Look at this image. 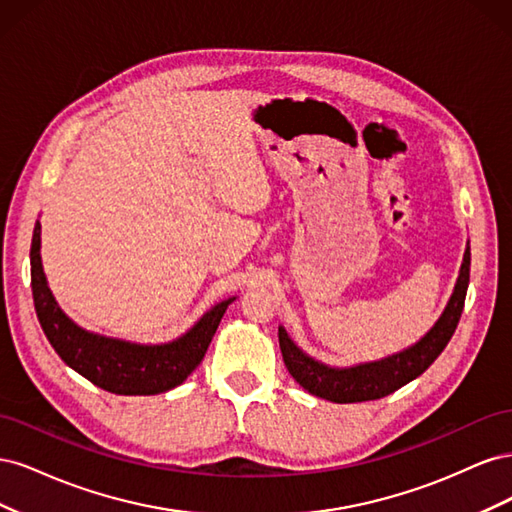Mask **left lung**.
Instances as JSON below:
<instances>
[{
    "mask_svg": "<svg viewBox=\"0 0 512 512\" xmlns=\"http://www.w3.org/2000/svg\"><path fill=\"white\" fill-rule=\"evenodd\" d=\"M470 284V245L463 254L455 290L448 299L444 312L436 324L418 339L416 344L384 356L380 361L359 363L352 367H331L305 354L292 342L284 327H280V350L290 376L297 380L307 393L329 399L333 404H356L395 393L401 386L418 378L438 359L440 352L451 342L457 322L463 312V301Z\"/></svg>",
    "mask_w": 512,
    "mask_h": 512,
    "instance_id": "1",
    "label": "left lung"
}]
</instances>
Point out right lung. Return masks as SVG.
Here are the masks:
<instances>
[{
	"mask_svg": "<svg viewBox=\"0 0 512 512\" xmlns=\"http://www.w3.org/2000/svg\"><path fill=\"white\" fill-rule=\"evenodd\" d=\"M36 222L32 237V292L40 327L68 367L115 395H158L175 389L203 361L226 307L237 297L213 305L192 329L166 344H136L79 327L55 301L46 282Z\"/></svg>",
	"mask_w": 512,
	"mask_h": 512,
	"instance_id": "add662e5",
	"label": "right lung"
}]
</instances>
